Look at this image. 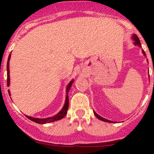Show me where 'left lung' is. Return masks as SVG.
I'll use <instances>...</instances> for the list:
<instances>
[{
  "instance_id": "1",
  "label": "left lung",
  "mask_w": 154,
  "mask_h": 154,
  "mask_svg": "<svg viewBox=\"0 0 154 154\" xmlns=\"http://www.w3.org/2000/svg\"><path fill=\"white\" fill-rule=\"evenodd\" d=\"M133 40H134V45H138V46H140V47L141 44H140V39H139L138 37H137V35H133ZM143 55H146V54H145V52H144L143 50ZM94 114H95V116H96V117H97L99 119H100V120L104 121V122H107V123H113L112 121L108 120V119H105V118L101 117V116H100L98 115V114L96 113V112H94Z\"/></svg>"
}]
</instances>
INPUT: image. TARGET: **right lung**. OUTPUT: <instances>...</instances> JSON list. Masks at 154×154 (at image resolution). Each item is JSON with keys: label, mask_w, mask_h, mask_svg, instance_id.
Returning <instances> with one entry per match:
<instances>
[{"label": "right lung", "mask_w": 154, "mask_h": 154, "mask_svg": "<svg viewBox=\"0 0 154 154\" xmlns=\"http://www.w3.org/2000/svg\"><path fill=\"white\" fill-rule=\"evenodd\" d=\"M10 58H11V55H9L8 56V64H7V73H8V79H7V84H8V86H9L10 85V75H9V72H10V71H9V61H10ZM73 81L74 80H72L68 85L67 88H66V99H65V105H64L63 108L61 110L60 112H58V114H56L55 116H52V117H48L46 118V119H39V118H33L31 117V116H26L27 118L30 119V120L33 121L35 123H39V124H45V123H51V122H54V121H57L59 120V119H62V118H64L65 116V115L67 114V111H68V108H69V96H68V93H69V90H70V88L72 86V84L73 83ZM8 93L10 95V91L8 90Z\"/></svg>", "instance_id": "add662e5"}]
</instances>
